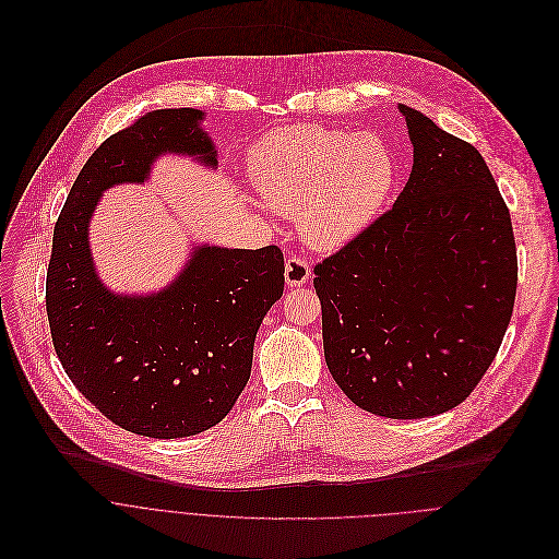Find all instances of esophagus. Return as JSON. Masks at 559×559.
<instances>
[{
  "instance_id": "obj_1",
  "label": "esophagus",
  "mask_w": 559,
  "mask_h": 559,
  "mask_svg": "<svg viewBox=\"0 0 559 559\" xmlns=\"http://www.w3.org/2000/svg\"><path fill=\"white\" fill-rule=\"evenodd\" d=\"M284 275H286V284H288V286H301V284H306L308 277H310V266H308V262H306L304 258L290 255V258L286 260V271H284Z\"/></svg>"
}]
</instances>
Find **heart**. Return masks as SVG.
<instances>
[{"instance_id": "heart-1", "label": "heart", "mask_w": 559, "mask_h": 559, "mask_svg": "<svg viewBox=\"0 0 559 559\" xmlns=\"http://www.w3.org/2000/svg\"><path fill=\"white\" fill-rule=\"evenodd\" d=\"M247 171L273 211L297 217L310 247L334 251L372 225L394 187L396 160L374 132L297 123L262 136Z\"/></svg>"}]
</instances>
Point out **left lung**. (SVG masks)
Returning a JSON list of instances; mask_svg holds the SVG:
<instances>
[{
	"instance_id": "1",
	"label": "left lung",
	"mask_w": 559,
	"mask_h": 559,
	"mask_svg": "<svg viewBox=\"0 0 559 559\" xmlns=\"http://www.w3.org/2000/svg\"><path fill=\"white\" fill-rule=\"evenodd\" d=\"M414 165L394 206L314 266L323 355L344 394L385 418L461 405L511 321L518 255L480 152L399 105Z\"/></svg>"
}]
</instances>
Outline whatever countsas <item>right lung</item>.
<instances>
[{
    "instance_id": "add662e5",
    "label": "right lung",
    "mask_w": 559,
    "mask_h": 559,
    "mask_svg": "<svg viewBox=\"0 0 559 559\" xmlns=\"http://www.w3.org/2000/svg\"><path fill=\"white\" fill-rule=\"evenodd\" d=\"M204 111L154 109L87 158L55 225L46 310L57 357L111 423L150 438H185L225 418L247 388L258 328L284 293L277 247H198L160 293L117 295L96 275L87 229L100 193L145 182L160 154H217Z\"/></svg>"
}]
</instances>
